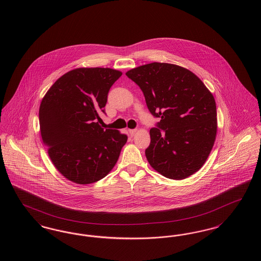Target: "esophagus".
<instances>
[{"label":"esophagus","mask_w":261,"mask_h":261,"mask_svg":"<svg viewBox=\"0 0 261 261\" xmlns=\"http://www.w3.org/2000/svg\"><path fill=\"white\" fill-rule=\"evenodd\" d=\"M129 131V134H130V136H134L135 135V133L137 132L136 129H129L128 130Z\"/></svg>","instance_id":"34e87169"}]
</instances>
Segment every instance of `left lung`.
<instances>
[{
    "label": "left lung",
    "mask_w": 261,
    "mask_h": 261,
    "mask_svg": "<svg viewBox=\"0 0 261 261\" xmlns=\"http://www.w3.org/2000/svg\"><path fill=\"white\" fill-rule=\"evenodd\" d=\"M161 121L149 130L146 156L166 178L181 180L207 160L216 131V103L197 75L179 65L152 62L126 72Z\"/></svg>",
    "instance_id": "obj_1"
}]
</instances>
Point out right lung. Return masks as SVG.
Segmentation results:
<instances>
[{
	"instance_id": "obj_1",
	"label": "right lung",
	"mask_w": 261,
	"mask_h": 261,
	"mask_svg": "<svg viewBox=\"0 0 261 261\" xmlns=\"http://www.w3.org/2000/svg\"><path fill=\"white\" fill-rule=\"evenodd\" d=\"M121 75L112 68H76L59 78L41 101L43 143L56 168L76 184L106 177L127 142V135L99 124L109 91Z\"/></svg>"
}]
</instances>
